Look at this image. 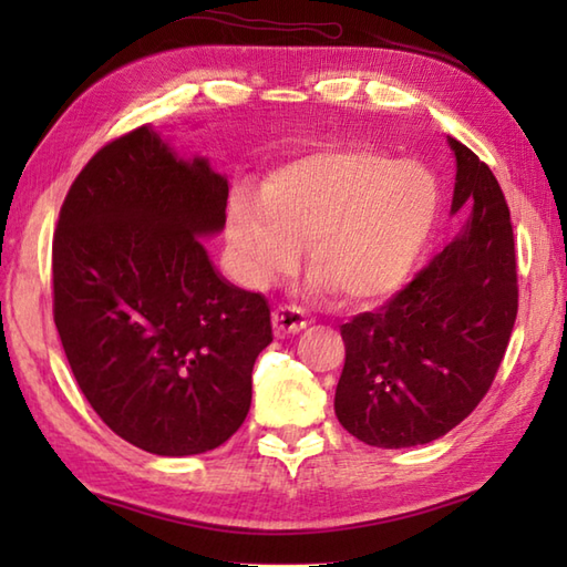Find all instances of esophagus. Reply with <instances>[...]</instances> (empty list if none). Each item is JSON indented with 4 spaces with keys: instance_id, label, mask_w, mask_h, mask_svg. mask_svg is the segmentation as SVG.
<instances>
[{
    "instance_id": "esophagus-1",
    "label": "esophagus",
    "mask_w": 567,
    "mask_h": 567,
    "mask_svg": "<svg viewBox=\"0 0 567 567\" xmlns=\"http://www.w3.org/2000/svg\"><path fill=\"white\" fill-rule=\"evenodd\" d=\"M272 329L277 336H290V333H299L302 329H307V317L305 311L299 307H277L272 311Z\"/></svg>"
}]
</instances>
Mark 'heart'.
<instances>
[{
  "label": "heart",
  "instance_id": "1",
  "mask_svg": "<svg viewBox=\"0 0 567 567\" xmlns=\"http://www.w3.org/2000/svg\"><path fill=\"white\" fill-rule=\"evenodd\" d=\"M441 189L426 165L370 148H323L285 163L262 197L236 192L226 204V248L248 287L272 285L307 244L309 290L351 302L392 295L424 256Z\"/></svg>",
  "mask_w": 567,
  "mask_h": 567
}]
</instances>
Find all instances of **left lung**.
<instances>
[{"instance_id":"8db88e82","label":"left lung","mask_w":567,"mask_h":567,"mask_svg":"<svg viewBox=\"0 0 567 567\" xmlns=\"http://www.w3.org/2000/svg\"><path fill=\"white\" fill-rule=\"evenodd\" d=\"M449 146L461 234L382 309L341 327L336 416L378 449L424 445L461 424L495 380L516 321L509 207L489 167L461 141Z\"/></svg>"}]
</instances>
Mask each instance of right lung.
<instances>
[{
	"instance_id": "add662e5",
	"label": "right lung",
	"mask_w": 567,
	"mask_h": 567,
	"mask_svg": "<svg viewBox=\"0 0 567 567\" xmlns=\"http://www.w3.org/2000/svg\"><path fill=\"white\" fill-rule=\"evenodd\" d=\"M228 179L153 126L82 167L53 238V317L82 394L155 455L207 453L244 424L270 307L216 270Z\"/></svg>"
}]
</instances>
